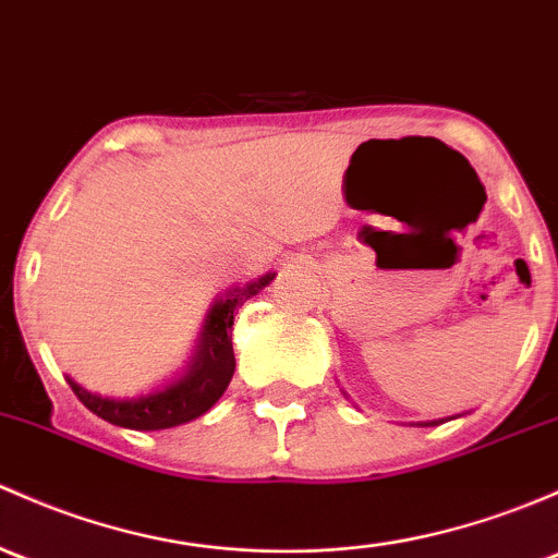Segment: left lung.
Wrapping results in <instances>:
<instances>
[{"label":"left lung","instance_id":"8db88e82","mask_svg":"<svg viewBox=\"0 0 558 558\" xmlns=\"http://www.w3.org/2000/svg\"><path fill=\"white\" fill-rule=\"evenodd\" d=\"M438 422H441V420H436V422H422V425H438Z\"/></svg>","mask_w":558,"mask_h":558}]
</instances>
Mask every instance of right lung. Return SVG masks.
<instances>
[{"mask_svg":"<svg viewBox=\"0 0 558 558\" xmlns=\"http://www.w3.org/2000/svg\"><path fill=\"white\" fill-rule=\"evenodd\" d=\"M272 278L275 272H267L251 283L240 286V289H232L225 299H216L214 307L208 310L190 366L171 385L136 398H107L96 396V392L85 390L74 379H69L74 396L101 420L111 422V425L131 427V430H166V427L197 420L219 401L234 374V310L245 299L259 294L264 286L272 283Z\"/></svg>","mask_w":558,"mask_h":558,"instance_id":"obj_1","label":"right lung"}]
</instances>
